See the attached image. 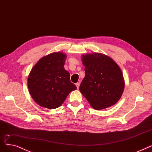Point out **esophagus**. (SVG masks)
I'll return each mask as SVG.
<instances>
[{
	"mask_svg": "<svg viewBox=\"0 0 152 152\" xmlns=\"http://www.w3.org/2000/svg\"><path fill=\"white\" fill-rule=\"evenodd\" d=\"M75 85H76V86H77V89H78L79 88V86H80V83H77L76 84H75Z\"/></svg>",
	"mask_w": 152,
	"mask_h": 152,
	"instance_id": "1",
	"label": "esophagus"
}]
</instances>
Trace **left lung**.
Returning <instances> with one entry per match:
<instances>
[{
    "label": "left lung",
    "mask_w": 152,
    "mask_h": 152,
    "mask_svg": "<svg viewBox=\"0 0 152 152\" xmlns=\"http://www.w3.org/2000/svg\"><path fill=\"white\" fill-rule=\"evenodd\" d=\"M85 76L79 90L96 110L110 107L121 98L124 79L119 66L111 57L99 53L82 56Z\"/></svg>",
    "instance_id": "left-lung-1"
}]
</instances>
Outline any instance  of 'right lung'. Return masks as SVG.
<instances>
[{
  "mask_svg": "<svg viewBox=\"0 0 152 152\" xmlns=\"http://www.w3.org/2000/svg\"><path fill=\"white\" fill-rule=\"evenodd\" d=\"M67 55L55 52L41 58L32 68L28 78V87L34 102L41 107H59L69 94L77 89L70 80L69 72L64 66Z\"/></svg>",
  "mask_w": 152,
  "mask_h": 152,
  "instance_id": "obj_1",
  "label": "right lung"
}]
</instances>
